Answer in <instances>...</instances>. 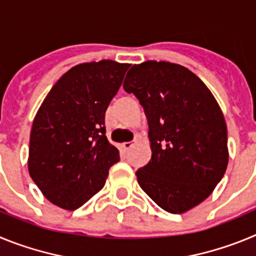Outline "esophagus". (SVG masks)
I'll use <instances>...</instances> for the list:
<instances>
[{
    "label": "esophagus",
    "mask_w": 256,
    "mask_h": 256,
    "mask_svg": "<svg viewBox=\"0 0 256 256\" xmlns=\"http://www.w3.org/2000/svg\"><path fill=\"white\" fill-rule=\"evenodd\" d=\"M133 144H133V142H124V144H122V146H123L124 150L128 151V150H130V148H133Z\"/></svg>",
    "instance_id": "34e87169"
}]
</instances>
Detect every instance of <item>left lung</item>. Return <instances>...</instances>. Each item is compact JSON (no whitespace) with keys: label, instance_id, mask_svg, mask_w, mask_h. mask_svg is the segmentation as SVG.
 I'll use <instances>...</instances> for the list:
<instances>
[{"label":"left lung","instance_id":"left-lung-1","mask_svg":"<svg viewBox=\"0 0 256 256\" xmlns=\"http://www.w3.org/2000/svg\"><path fill=\"white\" fill-rule=\"evenodd\" d=\"M123 87L148 122L152 155L136 172L138 184L165 212H188L227 169V124L218 102L196 74L166 61L133 65Z\"/></svg>","mask_w":256,"mask_h":256}]
</instances>
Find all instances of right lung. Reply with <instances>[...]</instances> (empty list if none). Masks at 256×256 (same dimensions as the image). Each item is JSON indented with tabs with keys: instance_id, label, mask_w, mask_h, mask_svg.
Returning <instances> with one entry per match:
<instances>
[{
	"instance_id": "obj_1",
	"label": "right lung",
	"mask_w": 256,
	"mask_h": 256,
	"mask_svg": "<svg viewBox=\"0 0 256 256\" xmlns=\"http://www.w3.org/2000/svg\"><path fill=\"white\" fill-rule=\"evenodd\" d=\"M128 68L112 60L76 65L38 108L28 170L44 198L61 209L86 204L119 162V150L106 138L105 112Z\"/></svg>"
}]
</instances>
